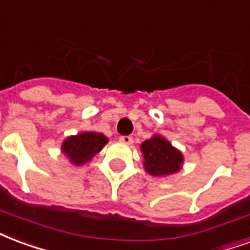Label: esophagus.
<instances>
[{
	"label": "esophagus",
	"mask_w": 250,
	"mask_h": 250,
	"mask_svg": "<svg viewBox=\"0 0 250 250\" xmlns=\"http://www.w3.org/2000/svg\"><path fill=\"white\" fill-rule=\"evenodd\" d=\"M119 140L122 142V143H125V144H132V143H134V139H132L131 136H128V135H127V136H120Z\"/></svg>",
	"instance_id": "1"
}]
</instances>
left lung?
Returning <instances> with one entry per match:
<instances>
[{"instance_id": "left-lung-1", "label": "left lung", "mask_w": 250, "mask_h": 250, "mask_svg": "<svg viewBox=\"0 0 250 250\" xmlns=\"http://www.w3.org/2000/svg\"><path fill=\"white\" fill-rule=\"evenodd\" d=\"M143 153L144 169L152 176H167L182 169L183 153L166 138L153 135L140 146Z\"/></svg>"}]
</instances>
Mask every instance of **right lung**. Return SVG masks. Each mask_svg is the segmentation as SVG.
Wrapping results in <instances>:
<instances>
[{
	"label": "right lung",
	"instance_id": "add662e5",
	"mask_svg": "<svg viewBox=\"0 0 250 250\" xmlns=\"http://www.w3.org/2000/svg\"><path fill=\"white\" fill-rule=\"evenodd\" d=\"M108 142L101 132L87 131L82 134L68 136L62 143V152L75 166H82L91 160Z\"/></svg>",
	"mask_w": 250,
	"mask_h": 250
}]
</instances>
